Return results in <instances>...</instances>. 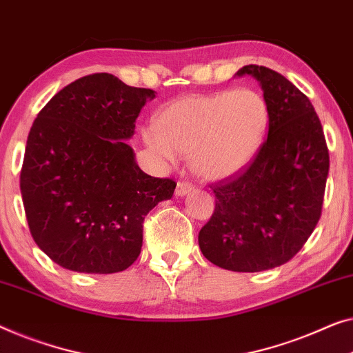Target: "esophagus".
<instances>
[{
	"mask_svg": "<svg viewBox=\"0 0 353 353\" xmlns=\"http://www.w3.org/2000/svg\"><path fill=\"white\" fill-rule=\"evenodd\" d=\"M194 189V185L192 183L189 181H178L176 185V196H186V194H189Z\"/></svg>",
	"mask_w": 353,
	"mask_h": 353,
	"instance_id": "obj_1",
	"label": "esophagus"
}]
</instances>
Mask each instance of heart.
Wrapping results in <instances>:
<instances>
[{
    "mask_svg": "<svg viewBox=\"0 0 353 353\" xmlns=\"http://www.w3.org/2000/svg\"><path fill=\"white\" fill-rule=\"evenodd\" d=\"M268 119V103L259 92L218 90L183 97L165 106L156 125L143 130V139L168 164H175L176 152L191 154V165L199 175L223 178L256 154Z\"/></svg>",
    "mask_w": 353,
    "mask_h": 353,
    "instance_id": "b5f03b06",
    "label": "heart"
}]
</instances>
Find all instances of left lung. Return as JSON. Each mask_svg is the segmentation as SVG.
<instances>
[{
	"mask_svg": "<svg viewBox=\"0 0 353 353\" xmlns=\"http://www.w3.org/2000/svg\"><path fill=\"white\" fill-rule=\"evenodd\" d=\"M259 81L269 111L268 139L254 159L210 188L214 212L199 232L203 256L234 272H259L288 263L319 223L330 154L310 100L265 66L237 76Z\"/></svg>",
	"mask_w": 353,
	"mask_h": 353,
	"instance_id": "8db88e82",
	"label": "left lung"
}]
</instances>
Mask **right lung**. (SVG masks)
Segmentation results:
<instances>
[{"label":"right lung","instance_id":"right-lung-1","mask_svg":"<svg viewBox=\"0 0 353 353\" xmlns=\"http://www.w3.org/2000/svg\"><path fill=\"white\" fill-rule=\"evenodd\" d=\"M154 97L94 73L57 92L34 119L20 192L33 240L62 268L125 270L141 252L145 216L173 196L176 183L146 175L124 141Z\"/></svg>","mask_w":353,"mask_h":353}]
</instances>
